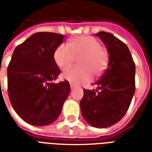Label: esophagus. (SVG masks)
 <instances>
[{"mask_svg": "<svg viewBox=\"0 0 152 152\" xmlns=\"http://www.w3.org/2000/svg\"><path fill=\"white\" fill-rule=\"evenodd\" d=\"M70 87H71V89H73L74 88H75V86H74V85H72V84H70Z\"/></svg>", "mask_w": 152, "mask_h": 152, "instance_id": "obj_1", "label": "esophagus"}]
</instances>
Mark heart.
I'll list each match as a JSON object with an SVG mask.
<instances>
[{
	"label": "heart",
	"instance_id": "heart-1",
	"mask_svg": "<svg viewBox=\"0 0 152 152\" xmlns=\"http://www.w3.org/2000/svg\"><path fill=\"white\" fill-rule=\"evenodd\" d=\"M80 66H71L63 71V77L73 84L88 82L92 79V72L99 76L105 71L108 54L101 43L90 36H79L58 46L53 54L55 63L61 68L69 66L75 57H80Z\"/></svg>",
	"mask_w": 152,
	"mask_h": 152
}]
</instances>
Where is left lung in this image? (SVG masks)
<instances>
[{"label":"left lung","mask_w":152,"mask_h":152,"mask_svg":"<svg viewBox=\"0 0 152 152\" xmlns=\"http://www.w3.org/2000/svg\"><path fill=\"white\" fill-rule=\"evenodd\" d=\"M95 35L107 46L108 66L96 82L99 91L84 89L80 105L86 122L102 129L116 124L127 112L135 92V63L127 45L112 33Z\"/></svg>","instance_id":"left-lung-1"}]
</instances>
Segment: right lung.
Segmentation results:
<instances>
[{"label": "right lung", "mask_w": 152, "mask_h": 152, "mask_svg": "<svg viewBox=\"0 0 152 152\" xmlns=\"http://www.w3.org/2000/svg\"><path fill=\"white\" fill-rule=\"evenodd\" d=\"M64 36L37 32L15 48L7 69L13 108L27 123L47 125L56 121L69 95L67 80L53 83L61 71L53 58Z\"/></svg>", "instance_id": "1"}]
</instances>
